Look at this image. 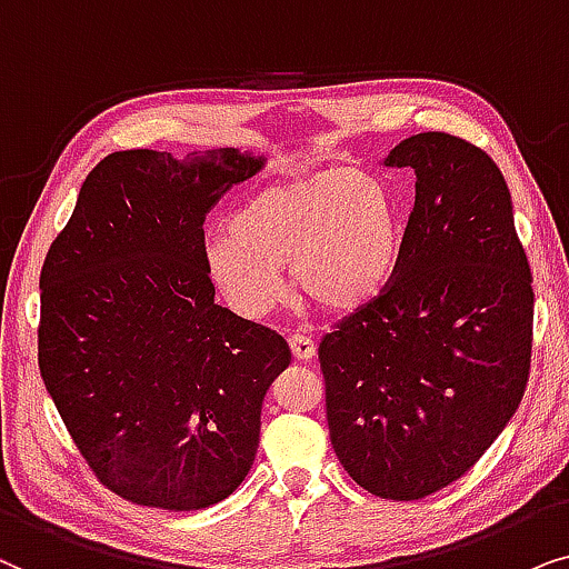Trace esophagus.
I'll use <instances>...</instances> for the list:
<instances>
[{
	"mask_svg": "<svg viewBox=\"0 0 569 569\" xmlns=\"http://www.w3.org/2000/svg\"><path fill=\"white\" fill-rule=\"evenodd\" d=\"M289 346H291V351H293V356H297L299 361L315 359V353H317L315 340L307 338V336H301V332H293V336H289Z\"/></svg>",
	"mask_w": 569,
	"mask_h": 569,
	"instance_id": "obj_1",
	"label": "esophagus"
}]
</instances>
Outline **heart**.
I'll return each mask as SVG.
<instances>
[{
  "label": "heart",
  "mask_w": 569,
  "mask_h": 569,
  "mask_svg": "<svg viewBox=\"0 0 569 569\" xmlns=\"http://www.w3.org/2000/svg\"><path fill=\"white\" fill-rule=\"evenodd\" d=\"M398 252L388 189L369 173L328 169L249 194L229 229L208 237L206 268L233 312L257 320L283 297V268L299 297L351 312L388 286Z\"/></svg>",
  "instance_id": "heart-1"
}]
</instances>
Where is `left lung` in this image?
<instances>
[{"label": "left lung", "mask_w": 569, "mask_h": 569, "mask_svg": "<svg viewBox=\"0 0 569 569\" xmlns=\"http://www.w3.org/2000/svg\"><path fill=\"white\" fill-rule=\"evenodd\" d=\"M385 166L416 173L396 272L322 338L320 369L340 466L411 502L460 479L512 419L531 369L533 278L510 189L481 148L421 132Z\"/></svg>", "instance_id": "obj_1"}]
</instances>
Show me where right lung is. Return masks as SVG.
<instances>
[{
	"instance_id": "obj_1",
	"label": "right lung",
	"mask_w": 569,
	"mask_h": 569,
	"mask_svg": "<svg viewBox=\"0 0 569 569\" xmlns=\"http://www.w3.org/2000/svg\"><path fill=\"white\" fill-rule=\"evenodd\" d=\"M262 166L237 148L106 156L43 260V385L98 481L134 505L202 510L254 463L291 348L216 305L202 223Z\"/></svg>"
}]
</instances>
